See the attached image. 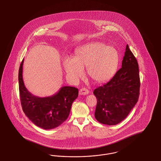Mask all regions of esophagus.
<instances>
[{
  "label": "esophagus",
  "instance_id": "esophagus-1",
  "mask_svg": "<svg viewBox=\"0 0 161 161\" xmlns=\"http://www.w3.org/2000/svg\"><path fill=\"white\" fill-rule=\"evenodd\" d=\"M89 93V91L86 89V88H82L79 91V94L81 95H87Z\"/></svg>",
  "mask_w": 161,
  "mask_h": 161
}]
</instances>
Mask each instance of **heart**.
Segmentation results:
<instances>
[{
	"label": "heart",
	"mask_w": 161,
	"mask_h": 161,
	"mask_svg": "<svg viewBox=\"0 0 161 161\" xmlns=\"http://www.w3.org/2000/svg\"><path fill=\"white\" fill-rule=\"evenodd\" d=\"M119 63V55L116 49L96 42L77 48L75 58H66L63 66L72 80L83 77L84 67H87V74L93 81L104 83L114 76Z\"/></svg>",
	"instance_id": "b5f03b06"
}]
</instances>
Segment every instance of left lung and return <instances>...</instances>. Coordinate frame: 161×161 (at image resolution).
<instances>
[{"mask_svg": "<svg viewBox=\"0 0 161 161\" xmlns=\"http://www.w3.org/2000/svg\"><path fill=\"white\" fill-rule=\"evenodd\" d=\"M139 89L138 61L127 45L122 68L107 83L93 91L97 99L96 119L108 125L121 123L138 102Z\"/></svg>", "mask_w": 161, "mask_h": 161, "instance_id": "1", "label": "left lung"}]
</instances>
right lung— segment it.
Here are the masks:
<instances>
[{"mask_svg": "<svg viewBox=\"0 0 161 161\" xmlns=\"http://www.w3.org/2000/svg\"><path fill=\"white\" fill-rule=\"evenodd\" d=\"M23 59L19 68V83L23 112L35 125L45 130L57 127L69 116L71 106L78 96L76 87L63 86L54 95L38 97L29 92L23 83Z\"/></svg>", "mask_w": 161, "mask_h": 161, "instance_id": "obj_1", "label": "right lung"}]
</instances>
